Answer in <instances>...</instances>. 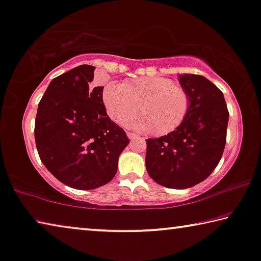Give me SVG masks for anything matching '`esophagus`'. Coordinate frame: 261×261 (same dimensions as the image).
<instances>
[{"mask_svg":"<svg viewBox=\"0 0 261 261\" xmlns=\"http://www.w3.org/2000/svg\"><path fill=\"white\" fill-rule=\"evenodd\" d=\"M126 135H127V137H129L130 139H135V138H137V137H138L137 135L134 134V132H130V131H127V132H126Z\"/></svg>","mask_w":261,"mask_h":261,"instance_id":"1","label":"esophagus"}]
</instances>
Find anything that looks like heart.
Listing matches in <instances>:
<instances>
[{
  "mask_svg": "<svg viewBox=\"0 0 261 261\" xmlns=\"http://www.w3.org/2000/svg\"><path fill=\"white\" fill-rule=\"evenodd\" d=\"M103 100L114 122L122 125L138 112L141 118L131 125L157 136L176 131L184 123L190 109L186 89L165 77H144L120 85L108 83Z\"/></svg>",
  "mask_w": 261,
  "mask_h": 261,
  "instance_id": "1",
  "label": "heart"
}]
</instances>
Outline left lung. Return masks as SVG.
I'll return each mask as SVG.
<instances>
[{
  "label": "left lung",
  "instance_id": "8db88e82",
  "mask_svg": "<svg viewBox=\"0 0 261 261\" xmlns=\"http://www.w3.org/2000/svg\"><path fill=\"white\" fill-rule=\"evenodd\" d=\"M179 83L190 96V109L176 131L146 139L149 176L165 188L188 189L216 169L226 144L228 110L223 92L200 75L184 73Z\"/></svg>",
  "mask_w": 261,
  "mask_h": 261
}]
</instances>
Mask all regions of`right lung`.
Instances as JSON below:
<instances>
[{
    "label": "right lung",
    "instance_id": "right-lung-1",
    "mask_svg": "<svg viewBox=\"0 0 261 261\" xmlns=\"http://www.w3.org/2000/svg\"><path fill=\"white\" fill-rule=\"evenodd\" d=\"M95 69L83 64L54 79L35 119V142L42 163L58 180L77 190L108 184L130 142L107 115L104 87H90Z\"/></svg>",
    "mask_w": 261,
    "mask_h": 261
}]
</instances>
